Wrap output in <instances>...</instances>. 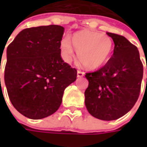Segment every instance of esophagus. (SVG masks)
<instances>
[{
  "label": "esophagus",
  "mask_w": 147,
  "mask_h": 147,
  "mask_svg": "<svg viewBox=\"0 0 147 147\" xmlns=\"http://www.w3.org/2000/svg\"><path fill=\"white\" fill-rule=\"evenodd\" d=\"M77 76L78 77V78H82V77L84 76V73L81 70H78V72H77Z\"/></svg>",
  "instance_id": "esophagus-1"
}]
</instances>
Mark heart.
<instances>
[{
	"label": "heart",
	"instance_id": "heart-1",
	"mask_svg": "<svg viewBox=\"0 0 147 147\" xmlns=\"http://www.w3.org/2000/svg\"><path fill=\"white\" fill-rule=\"evenodd\" d=\"M72 44L79 62L89 69H97L105 64L113 49V40L109 35L95 32H77L73 36ZM73 47L69 37H64L60 42L62 57L66 62H70L74 57Z\"/></svg>",
	"mask_w": 147,
	"mask_h": 147
}]
</instances>
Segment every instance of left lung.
<instances>
[{
  "mask_svg": "<svg viewBox=\"0 0 147 147\" xmlns=\"http://www.w3.org/2000/svg\"><path fill=\"white\" fill-rule=\"evenodd\" d=\"M107 35L115 43L113 55L102 68L86 74L89 83L84 95L88 112L96 119L110 121L126 115L137 102L143 65L136 46L121 35Z\"/></svg>",
  "mask_w": 147,
  "mask_h": 147,
  "instance_id": "8db88e82",
  "label": "left lung"
}]
</instances>
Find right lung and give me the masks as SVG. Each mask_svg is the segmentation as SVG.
Listing matches in <instances>:
<instances>
[{
	"instance_id": "right-lung-1",
	"label": "right lung",
	"mask_w": 147,
	"mask_h": 147,
	"mask_svg": "<svg viewBox=\"0 0 147 147\" xmlns=\"http://www.w3.org/2000/svg\"><path fill=\"white\" fill-rule=\"evenodd\" d=\"M64 30L59 25L25 28L7 47L4 79L9 98L27 118L40 119L54 114L65 89L76 80L77 69L60 55Z\"/></svg>"
}]
</instances>
